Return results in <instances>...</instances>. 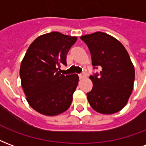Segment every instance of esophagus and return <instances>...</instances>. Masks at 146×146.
I'll use <instances>...</instances> for the list:
<instances>
[{"label":"esophagus","instance_id":"34e87169","mask_svg":"<svg viewBox=\"0 0 146 146\" xmlns=\"http://www.w3.org/2000/svg\"><path fill=\"white\" fill-rule=\"evenodd\" d=\"M85 76H86V74L84 73H80V74H79L80 79H82V78H84Z\"/></svg>","mask_w":146,"mask_h":146}]
</instances>
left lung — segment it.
<instances>
[{"label": "left lung", "instance_id": "8db88e82", "mask_svg": "<svg viewBox=\"0 0 146 146\" xmlns=\"http://www.w3.org/2000/svg\"><path fill=\"white\" fill-rule=\"evenodd\" d=\"M88 45L94 69L100 73L90 76L92 91L87 93L93 110L102 114H113L127 103L134 88L135 72L127 51L120 42L102 32L80 36Z\"/></svg>", "mask_w": 146, "mask_h": 146}]
</instances>
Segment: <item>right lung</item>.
Masks as SVG:
<instances>
[{
	"instance_id": "add662e5",
	"label": "right lung",
	"mask_w": 146,
	"mask_h": 146,
	"mask_svg": "<svg viewBox=\"0 0 146 146\" xmlns=\"http://www.w3.org/2000/svg\"><path fill=\"white\" fill-rule=\"evenodd\" d=\"M76 36L51 32L38 36L30 45L21 62V84L33 110L45 116L66 111L73 101L79 76L60 73L66 54Z\"/></svg>"
}]
</instances>
